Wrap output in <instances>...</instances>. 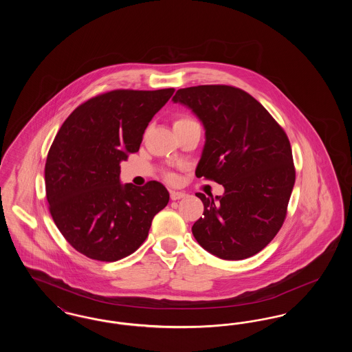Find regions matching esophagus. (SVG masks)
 Segmentation results:
<instances>
[{
  "instance_id": "obj_1",
  "label": "esophagus",
  "mask_w": 352,
  "mask_h": 352,
  "mask_svg": "<svg viewBox=\"0 0 352 352\" xmlns=\"http://www.w3.org/2000/svg\"><path fill=\"white\" fill-rule=\"evenodd\" d=\"M184 197H186V194L181 192V191H170L171 201H178V199H182Z\"/></svg>"
}]
</instances>
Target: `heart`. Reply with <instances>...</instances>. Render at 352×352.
Wrapping results in <instances>:
<instances>
[{"label": "heart", "instance_id": "obj_1", "mask_svg": "<svg viewBox=\"0 0 352 352\" xmlns=\"http://www.w3.org/2000/svg\"><path fill=\"white\" fill-rule=\"evenodd\" d=\"M191 121H194V120H191V118H177V120L174 121V126H177V125H184V124L191 122ZM168 179H174V175H173V174H170V175H168Z\"/></svg>", "mask_w": 352, "mask_h": 352}]
</instances>
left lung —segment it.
<instances>
[{"mask_svg": "<svg viewBox=\"0 0 352 352\" xmlns=\"http://www.w3.org/2000/svg\"><path fill=\"white\" fill-rule=\"evenodd\" d=\"M173 101L191 109L206 131L195 175L224 187L221 197L195 194L204 211L192 234L219 258H248L283 227L296 182L289 138L268 111L240 88L188 87L178 89Z\"/></svg>", "mask_w": 352, "mask_h": 352, "instance_id": "left-lung-1", "label": "left lung"}]
</instances>
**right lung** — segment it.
Masks as SVG:
<instances>
[{
    "label": "right lung",
    "mask_w": 352,
    "mask_h": 352,
    "mask_svg": "<svg viewBox=\"0 0 352 352\" xmlns=\"http://www.w3.org/2000/svg\"><path fill=\"white\" fill-rule=\"evenodd\" d=\"M174 91L102 94L79 105L55 135L45 166L46 198L58 230L84 256L112 263L132 254L168 206V191L157 181L121 184L120 162L138 151Z\"/></svg>",
    "instance_id": "1"
}]
</instances>
